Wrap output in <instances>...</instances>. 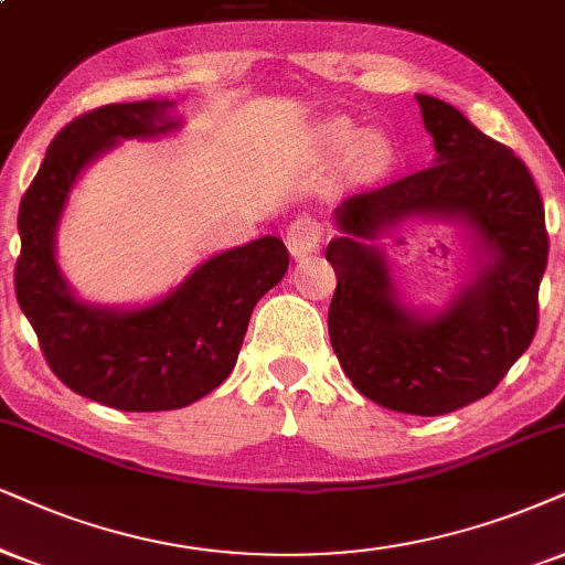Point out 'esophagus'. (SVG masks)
<instances>
[{"instance_id":"obj_1","label":"esophagus","mask_w":565,"mask_h":565,"mask_svg":"<svg viewBox=\"0 0 565 565\" xmlns=\"http://www.w3.org/2000/svg\"><path fill=\"white\" fill-rule=\"evenodd\" d=\"M323 221H318L316 216H299L289 224L287 230V245L289 253L295 258H302V255L312 253V249L320 247L323 242Z\"/></svg>"}]
</instances>
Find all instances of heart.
I'll return each instance as SVG.
<instances>
[{
	"instance_id": "1",
	"label": "heart",
	"mask_w": 565,
	"mask_h": 565,
	"mask_svg": "<svg viewBox=\"0 0 565 565\" xmlns=\"http://www.w3.org/2000/svg\"><path fill=\"white\" fill-rule=\"evenodd\" d=\"M328 142L335 153L360 151L362 167L381 169L388 161V142L381 135H365L349 122H333L328 127Z\"/></svg>"
}]
</instances>
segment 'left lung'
<instances>
[{
  "label": "left lung",
  "instance_id": "1",
  "mask_svg": "<svg viewBox=\"0 0 565 565\" xmlns=\"http://www.w3.org/2000/svg\"><path fill=\"white\" fill-rule=\"evenodd\" d=\"M417 102L435 163L347 198L335 211L344 234L326 247L335 270L328 335L362 396L435 417L488 396L532 344L550 242L545 205L524 161L451 104ZM409 215L463 220L491 253L476 281L427 319L397 305L382 254L361 242Z\"/></svg>",
  "mask_w": 565,
  "mask_h": 565
}]
</instances>
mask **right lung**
Returning a JSON list of instances; mask_svg holds the SVG:
<instances>
[{
    "mask_svg": "<svg viewBox=\"0 0 565 565\" xmlns=\"http://www.w3.org/2000/svg\"><path fill=\"white\" fill-rule=\"evenodd\" d=\"M169 102L98 106L56 132L20 200L15 295L49 367L70 391L119 412L182 409L230 377L258 299L281 281L289 253L260 237L205 260L161 302L102 310L73 297L54 260V232L85 163L119 138L167 132Z\"/></svg>",
    "mask_w": 565,
    "mask_h": 565,
    "instance_id": "add662e5",
    "label": "right lung"
}]
</instances>
